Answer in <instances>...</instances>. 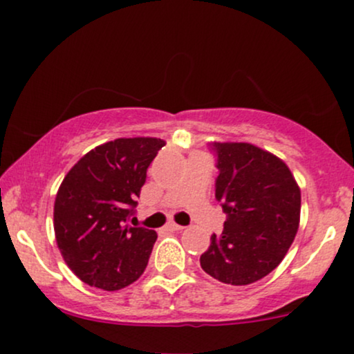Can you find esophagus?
<instances>
[{"label":"esophagus","instance_id":"esophagus-1","mask_svg":"<svg viewBox=\"0 0 354 354\" xmlns=\"http://www.w3.org/2000/svg\"><path fill=\"white\" fill-rule=\"evenodd\" d=\"M183 230H185V226L176 225V223H168V225H166V231H183Z\"/></svg>","mask_w":354,"mask_h":354}]
</instances>
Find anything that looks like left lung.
Returning <instances> with one entry per match:
<instances>
[{
  "instance_id": "obj_1",
  "label": "left lung",
  "mask_w": 354,
  "mask_h": 354,
  "mask_svg": "<svg viewBox=\"0 0 354 354\" xmlns=\"http://www.w3.org/2000/svg\"><path fill=\"white\" fill-rule=\"evenodd\" d=\"M216 200L226 213L201 268L218 281L245 286L270 274L293 245L301 216V189L286 163L251 143L216 141Z\"/></svg>"
}]
</instances>
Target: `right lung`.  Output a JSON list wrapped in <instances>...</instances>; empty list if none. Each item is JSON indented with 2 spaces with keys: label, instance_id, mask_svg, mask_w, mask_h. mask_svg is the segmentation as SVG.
I'll list each match as a JSON object with an SVG mask.
<instances>
[{
  "label": "right lung",
  "instance_id": "right-lung-1",
  "mask_svg": "<svg viewBox=\"0 0 354 354\" xmlns=\"http://www.w3.org/2000/svg\"><path fill=\"white\" fill-rule=\"evenodd\" d=\"M161 138H118L88 151L66 173L53 226L64 263L83 283L116 291L143 274L158 234L124 225Z\"/></svg>",
  "mask_w": 354,
  "mask_h": 354
}]
</instances>
